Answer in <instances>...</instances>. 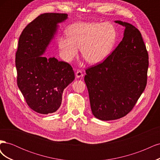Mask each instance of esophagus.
<instances>
[{
  "instance_id": "34e87169",
  "label": "esophagus",
  "mask_w": 160,
  "mask_h": 160,
  "mask_svg": "<svg viewBox=\"0 0 160 160\" xmlns=\"http://www.w3.org/2000/svg\"><path fill=\"white\" fill-rule=\"evenodd\" d=\"M75 75H76V77H77V78H79V77H82L83 76V72H82V71H80V70L77 71L76 72Z\"/></svg>"
}]
</instances>
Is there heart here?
Listing matches in <instances>:
<instances>
[{
  "label": "heart",
  "mask_w": 160,
  "mask_h": 160,
  "mask_svg": "<svg viewBox=\"0 0 160 160\" xmlns=\"http://www.w3.org/2000/svg\"><path fill=\"white\" fill-rule=\"evenodd\" d=\"M66 33L68 37L61 36L58 39L62 55L71 61L81 48L82 56L91 64L107 59L118 37L116 28L109 22H77L68 27Z\"/></svg>",
  "instance_id": "heart-1"
}]
</instances>
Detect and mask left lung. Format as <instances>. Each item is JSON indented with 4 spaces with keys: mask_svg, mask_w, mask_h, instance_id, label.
Segmentation results:
<instances>
[{
    "mask_svg": "<svg viewBox=\"0 0 160 160\" xmlns=\"http://www.w3.org/2000/svg\"><path fill=\"white\" fill-rule=\"evenodd\" d=\"M123 38L102 62L85 70L92 113L103 121L122 118L133 109L147 85L149 57L142 34L120 21Z\"/></svg>",
    "mask_w": 160,
    "mask_h": 160,
    "instance_id": "1",
    "label": "left lung"
}]
</instances>
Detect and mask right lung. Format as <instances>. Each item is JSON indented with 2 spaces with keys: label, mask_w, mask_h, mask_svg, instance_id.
Segmentation results:
<instances>
[{
  "label": "right lung",
  "mask_w": 160,
  "mask_h": 160,
  "mask_svg": "<svg viewBox=\"0 0 160 160\" xmlns=\"http://www.w3.org/2000/svg\"><path fill=\"white\" fill-rule=\"evenodd\" d=\"M65 13H43L28 23L19 37L15 65L17 85L31 109L41 114L59 108L65 88L75 79L72 67L42 56Z\"/></svg>",
  "instance_id": "right-lung-1"
}]
</instances>
